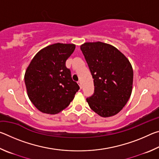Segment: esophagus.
<instances>
[{"label": "esophagus", "instance_id": "34e87169", "mask_svg": "<svg viewBox=\"0 0 159 159\" xmlns=\"http://www.w3.org/2000/svg\"><path fill=\"white\" fill-rule=\"evenodd\" d=\"M78 83H79V86H80V89H81V88H83V85H82V83H81V81H79V82H78Z\"/></svg>", "mask_w": 159, "mask_h": 159}]
</instances>
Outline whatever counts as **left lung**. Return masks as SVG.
<instances>
[{
	"mask_svg": "<svg viewBox=\"0 0 159 159\" xmlns=\"http://www.w3.org/2000/svg\"><path fill=\"white\" fill-rule=\"evenodd\" d=\"M94 79L95 90L86 99L91 109L102 117L118 114L131 95L133 71L125 56L102 42L80 46Z\"/></svg>",
	"mask_w": 159,
	"mask_h": 159,
	"instance_id": "8db88e82",
	"label": "left lung"
}]
</instances>
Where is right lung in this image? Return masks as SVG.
<instances>
[{
	"label": "right lung",
	"mask_w": 159,
	"mask_h": 159,
	"mask_svg": "<svg viewBox=\"0 0 159 159\" xmlns=\"http://www.w3.org/2000/svg\"><path fill=\"white\" fill-rule=\"evenodd\" d=\"M74 44L55 43L40 50L27 67L25 81L29 98L43 113L56 114L69 105L80 87L72 80L66 61Z\"/></svg>",
	"instance_id": "right-lung-1"
}]
</instances>
